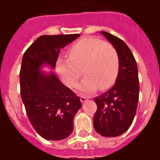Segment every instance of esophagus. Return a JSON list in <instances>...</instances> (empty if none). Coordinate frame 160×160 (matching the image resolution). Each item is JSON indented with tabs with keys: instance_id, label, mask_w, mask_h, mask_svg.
I'll return each mask as SVG.
<instances>
[{
	"instance_id": "34e87169",
	"label": "esophagus",
	"mask_w": 160,
	"mask_h": 160,
	"mask_svg": "<svg viewBox=\"0 0 160 160\" xmlns=\"http://www.w3.org/2000/svg\"><path fill=\"white\" fill-rule=\"evenodd\" d=\"M80 100H81L82 102H87L88 100V98L85 97V96H81L80 97Z\"/></svg>"
}]
</instances>
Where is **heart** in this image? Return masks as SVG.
I'll list each match as a JSON object with an SVG mask.
<instances>
[{
  "mask_svg": "<svg viewBox=\"0 0 160 160\" xmlns=\"http://www.w3.org/2000/svg\"><path fill=\"white\" fill-rule=\"evenodd\" d=\"M119 58L112 44L97 38H85L69 49V59L60 58L56 70L68 87H74L82 75L86 78L78 89L85 94L98 89L107 90L116 79Z\"/></svg>",
  "mask_w": 160,
  "mask_h": 160,
  "instance_id": "b5f03b06",
  "label": "heart"
}]
</instances>
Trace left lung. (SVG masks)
<instances>
[{"mask_svg": "<svg viewBox=\"0 0 160 160\" xmlns=\"http://www.w3.org/2000/svg\"><path fill=\"white\" fill-rule=\"evenodd\" d=\"M101 32L116 49L119 66L114 86L94 98L97 111L94 128L102 136L116 137L129 129L136 114L139 94L138 67L123 41L105 31Z\"/></svg>", "mask_w": 160, "mask_h": 160, "instance_id": "obj_1", "label": "left lung"}]
</instances>
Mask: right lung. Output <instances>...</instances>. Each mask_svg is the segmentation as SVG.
<instances>
[{
    "label": "right lung",
    "mask_w": 160,
    "mask_h": 160,
    "mask_svg": "<svg viewBox=\"0 0 160 160\" xmlns=\"http://www.w3.org/2000/svg\"><path fill=\"white\" fill-rule=\"evenodd\" d=\"M80 34L43 35L26 49L20 70L21 96L32 128L47 140H62L73 130V118L82 107L78 96L53 73L41 71L44 65L54 69L61 49Z\"/></svg>",
    "instance_id": "obj_1"
}]
</instances>
